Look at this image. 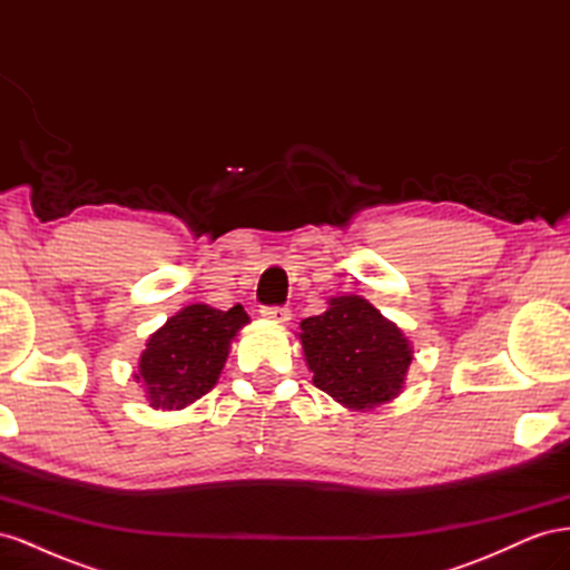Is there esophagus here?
<instances>
[{"mask_svg": "<svg viewBox=\"0 0 570 570\" xmlns=\"http://www.w3.org/2000/svg\"><path fill=\"white\" fill-rule=\"evenodd\" d=\"M262 316L264 318H268L271 323H287L289 318H292V312H289V308L287 306H264L262 308Z\"/></svg>", "mask_w": 570, "mask_h": 570, "instance_id": "34e87169", "label": "esophagus"}]
</instances>
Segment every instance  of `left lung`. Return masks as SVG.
Returning <instances> with one entry per match:
<instances>
[{
    "instance_id": "1",
    "label": "left lung",
    "mask_w": 570,
    "mask_h": 570,
    "mask_svg": "<svg viewBox=\"0 0 570 570\" xmlns=\"http://www.w3.org/2000/svg\"><path fill=\"white\" fill-rule=\"evenodd\" d=\"M297 337L314 385L344 409L371 411L402 394L413 344L368 299L331 297L321 316L299 323Z\"/></svg>"
}]
</instances>
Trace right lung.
<instances>
[{"mask_svg": "<svg viewBox=\"0 0 570 570\" xmlns=\"http://www.w3.org/2000/svg\"><path fill=\"white\" fill-rule=\"evenodd\" d=\"M249 323L235 304L220 312L209 304H187L154 331L137 361L135 383H140L151 409L180 411L214 390L230 344Z\"/></svg>", "mask_w": 570, "mask_h": 570, "instance_id": "add662e5", "label": "right lung"}]
</instances>
